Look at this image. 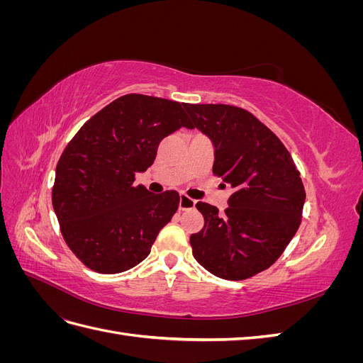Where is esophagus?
<instances>
[{
    "label": "esophagus",
    "mask_w": 363,
    "mask_h": 363,
    "mask_svg": "<svg viewBox=\"0 0 363 363\" xmlns=\"http://www.w3.org/2000/svg\"><path fill=\"white\" fill-rule=\"evenodd\" d=\"M195 200H192V199H189L188 195H184V194H182L180 195V201H179V208L180 211H191V208H194L195 207Z\"/></svg>",
    "instance_id": "34e87169"
}]
</instances>
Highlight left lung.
I'll return each mask as SVG.
<instances>
[{"mask_svg":"<svg viewBox=\"0 0 363 363\" xmlns=\"http://www.w3.org/2000/svg\"><path fill=\"white\" fill-rule=\"evenodd\" d=\"M184 108L194 127L213 142V174L235 191L224 212L196 203L204 227L191 236L192 255L219 279H250L283 255L301 224L306 191L300 171L283 142L245 108Z\"/></svg>","mask_w":363,"mask_h":363,"instance_id":"1","label":"left lung"}]
</instances>
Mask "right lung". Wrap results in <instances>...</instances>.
<instances>
[{"mask_svg":"<svg viewBox=\"0 0 363 363\" xmlns=\"http://www.w3.org/2000/svg\"><path fill=\"white\" fill-rule=\"evenodd\" d=\"M183 103L127 94L82 125L57 162L51 192L60 232L83 265L101 274L136 267L177 212L175 191L135 186L163 138L192 128Z\"/></svg>","mask_w":363,"mask_h":363,"instance_id":"obj_1","label":"right lung"}]
</instances>
